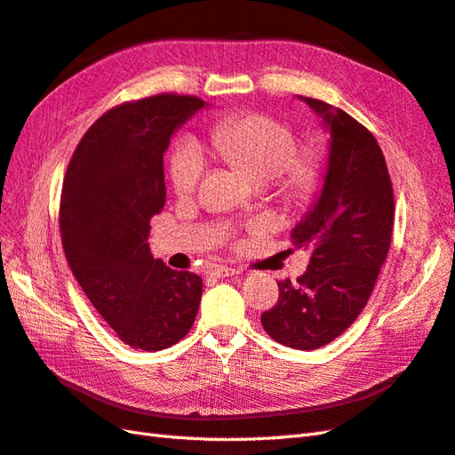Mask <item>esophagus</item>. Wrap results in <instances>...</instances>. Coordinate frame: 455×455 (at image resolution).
<instances>
[{
	"instance_id": "esophagus-1",
	"label": "esophagus",
	"mask_w": 455,
	"mask_h": 455,
	"mask_svg": "<svg viewBox=\"0 0 455 455\" xmlns=\"http://www.w3.org/2000/svg\"><path fill=\"white\" fill-rule=\"evenodd\" d=\"M211 275L216 279H228V277H235V275H241V271L226 267V266H214L211 269Z\"/></svg>"
}]
</instances>
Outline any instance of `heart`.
<instances>
[{
  "mask_svg": "<svg viewBox=\"0 0 455 455\" xmlns=\"http://www.w3.org/2000/svg\"><path fill=\"white\" fill-rule=\"evenodd\" d=\"M209 140L224 163L246 172L256 182H275L291 199L309 196L319 184V159L313 154H296L294 132L271 117H229L211 129ZM204 171L206 161L196 140L188 139L176 148L171 180L178 196L194 194Z\"/></svg>",
  "mask_w": 455,
  "mask_h": 455,
  "instance_id": "heart-1",
  "label": "heart"
}]
</instances>
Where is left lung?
Returning a JSON list of instances; mask_svg holds the SVG:
<instances>
[{
    "instance_id": "left-lung-1",
    "label": "left lung",
    "mask_w": 455,
    "mask_h": 455,
    "mask_svg": "<svg viewBox=\"0 0 455 455\" xmlns=\"http://www.w3.org/2000/svg\"><path fill=\"white\" fill-rule=\"evenodd\" d=\"M298 96L328 132L323 182L291 237L309 252L307 271L279 283V301L261 315L286 347L311 351L336 339L364 309L393 233V188L376 139L343 109Z\"/></svg>"
}]
</instances>
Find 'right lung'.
Masks as SVG:
<instances>
[{
	"instance_id": "add662e5",
	"label": "right lung",
	"mask_w": 455,
	"mask_h": 455,
	"mask_svg": "<svg viewBox=\"0 0 455 455\" xmlns=\"http://www.w3.org/2000/svg\"><path fill=\"white\" fill-rule=\"evenodd\" d=\"M196 96L159 94L109 109L68 164L60 235L79 286L119 339L161 351L180 341L199 311L203 281L171 269L148 244L167 199L163 156L199 109Z\"/></svg>"
}]
</instances>
